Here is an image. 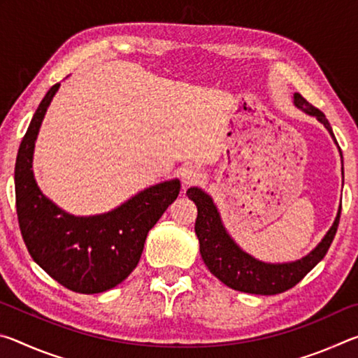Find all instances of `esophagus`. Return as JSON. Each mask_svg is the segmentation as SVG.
Instances as JSON below:
<instances>
[{
  "mask_svg": "<svg viewBox=\"0 0 358 358\" xmlns=\"http://www.w3.org/2000/svg\"><path fill=\"white\" fill-rule=\"evenodd\" d=\"M203 178L202 169L196 164L186 166L183 171H181V181H183L185 186H192L201 183Z\"/></svg>",
  "mask_w": 358,
  "mask_h": 358,
  "instance_id": "1",
  "label": "esophagus"
}]
</instances>
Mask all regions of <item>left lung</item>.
I'll list each match as a JSON object with an SVG mask.
<instances>
[{
	"mask_svg": "<svg viewBox=\"0 0 358 358\" xmlns=\"http://www.w3.org/2000/svg\"><path fill=\"white\" fill-rule=\"evenodd\" d=\"M294 106L306 115L316 117L319 123H322L324 128L330 132L331 138L336 143L331 126L322 112L313 107L299 93L294 94ZM339 155H341V151H339ZM341 173L344 181V167H341ZM186 194L197 207V220L194 230H196L199 238L201 256L205 265L227 287L256 295H276L286 292L287 289L294 287L296 282H300L310 273L329 251L331 241L335 238L339 215H341V203H339L331 227L327 230L324 238L306 256L292 260V262H264V260H259L248 254L235 243V240L230 237L226 226L222 224L220 210H217L210 194L197 186L189 187Z\"/></svg>",
	"mask_w": 358,
	"mask_h": 358,
	"instance_id": "left-lung-1",
	"label": "left lung"
}]
</instances>
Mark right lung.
I'll use <instances>...</instances> for the list:
<instances>
[{"label":"right lung","mask_w":358,"mask_h":358,"mask_svg":"<svg viewBox=\"0 0 358 358\" xmlns=\"http://www.w3.org/2000/svg\"><path fill=\"white\" fill-rule=\"evenodd\" d=\"M59 83L48 90L34 112L15 161V205L28 252L45 273L78 294L118 286L141 260L145 240L180 194V180L151 185L117 208L76 216L59 208L38 186L34 145Z\"/></svg>","instance_id":"add662e5"}]
</instances>
